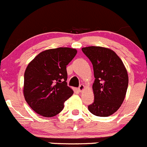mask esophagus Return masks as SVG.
<instances>
[{
    "label": "esophagus",
    "instance_id": "esophagus-1",
    "mask_svg": "<svg viewBox=\"0 0 147 147\" xmlns=\"http://www.w3.org/2000/svg\"><path fill=\"white\" fill-rule=\"evenodd\" d=\"M85 88V86H84V85H83V84H81V85L79 86V87H78V91H80V92H81L82 91H84V89Z\"/></svg>",
    "mask_w": 147,
    "mask_h": 147
}]
</instances>
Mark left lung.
Returning <instances> with one entry per match:
<instances>
[{
  "instance_id": "left-lung-1",
  "label": "left lung",
  "mask_w": 147,
  "mask_h": 147,
  "mask_svg": "<svg viewBox=\"0 0 147 147\" xmlns=\"http://www.w3.org/2000/svg\"><path fill=\"white\" fill-rule=\"evenodd\" d=\"M94 68V101L88 107L91 114L107 117L119 109L126 94L129 77L122 61L114 51L100 46L82 48Z\"/></svg>"
}]
</instances>
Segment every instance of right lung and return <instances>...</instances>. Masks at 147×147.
Masks as SVG:
<instances>
[{
    "label": "right lung",
    "mask_w": 147,
    "mask_h": 147,
    "mask_svg": "<svg viewBox=\"0 0 147 147\" xmlns=\"http://www.w3.org/2000/svg\"><path fill=\"white\" fill-rule=\"evenodd\" d=\"M76 53L71 48L49 49L28 63L24 74V95L29 107L39 115H57L74 94L67 86L66 66Z\"/></svg>",
    "instance_id": "add662e5"
}]
</instances>
